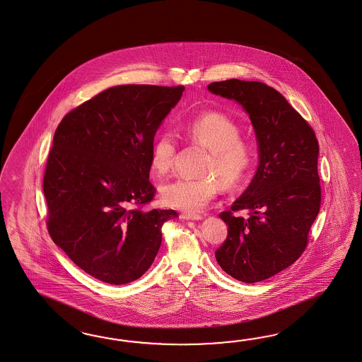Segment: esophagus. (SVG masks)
<instances>
[{
	"label": "esophagus",
	"mask_w": 362,
	"mask_h": 362,
	"mask_svg": "<svg viewBox=\"0 0 362 362\" xmlns=\"http://www.w3.org/2000/svg\"><path fill=\"white\" fill-rule=\"evenodd\" d=\"M180 216L182 219H186V221H199V219H202V215L197 213H181Z\"/></svg>",
	"instance_id": "esophagus-1"
}]
</instances>
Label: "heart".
<instances>
[{"mask_svg":"<svg viewBox=\"0 0 362 362\" xmlns=\"http://www.w3.org/2000/svg\"><path fill=\"white\" fill-rule=\"evenodd\" d=\"M184 134L192 143L210 149L202 172L221 178L223 185L232 187L248 175L255 161V148L240 138V129L228 117L206 112L184 124ZM177 143L169 131H161L151 146L149 163L158 175L169 172L176 158ZM213 175L177 177L161 186L163 201L186 211L201 210L221 190V182Z\"/></svg>","mask_w":362,"mask_h":362,"instance_id":"1","label":"heart"}]
</instances>
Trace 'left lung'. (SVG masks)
<instances>
[{"mask_svg":"<svg viewBox=\"0 0 362 362\" xmlns=\"http://www.w3.org/2000/svg\"><path fill=\"white\" fill-rule=\"evenodd\" d=\"M207 88L240 103L259 141L252 182L230 210L219 214L228 233L215 252L227 274L253 284L288 268L306 250L322 202L319 144L306 119L267 83L231 78Z\"/></svg>","mask_w":362,"mask_h":362,"instance_id":"1","label":"left lung"}]
</instances>
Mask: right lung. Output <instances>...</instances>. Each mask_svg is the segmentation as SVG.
<instances>
[{
    "mask_svg": "<svg viewBox=\"0 0 362 362\" xmlns=\"http://www.w3.org/2000/svg\"><path fill=\"white\" fill-rule=\"evenodd\" d=\"M185 86H112L59 123L43 177L47 228L56 245L94 279L124 285L158 255L175 210L143 211L155 134Z\"/></svg>",
    "mask_w": 362,
    "mask_h": 362,
    "instance_id": "obj_1",
    "label": "right lung"
}]
</instances>
